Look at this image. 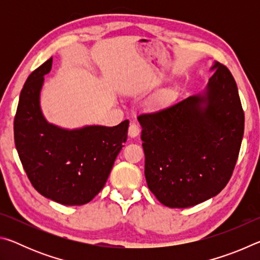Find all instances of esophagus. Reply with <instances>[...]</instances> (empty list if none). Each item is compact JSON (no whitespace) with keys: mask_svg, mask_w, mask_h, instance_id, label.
Listing matches in <instances>:
<instances>
[{"mask_svg":"<svg viewBox=\"0 0 260 260\" xmlns=\"http://www.w3.org/2000/svg\"><path fill=\"white\" fill-rule=\"evenodd\" d=\"M140 134V127L136 124H131L128 128V136L132 139L136 138Z\"/></svg>","mask_w":260,"mask_h":260,"instance_id":"esophagus-1","label":"esophagus"}]
</instances>
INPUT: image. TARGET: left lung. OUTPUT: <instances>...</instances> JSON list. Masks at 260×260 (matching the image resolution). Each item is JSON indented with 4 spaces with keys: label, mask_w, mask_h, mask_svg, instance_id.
Returning a JSON list of instances; mask_svg holds the SVG:
<instances>
[{
    "label": "left lung",
    "mask_w": 260,
    "mask_h": 260,
    "mask_svg": "<svg viewBox=\"0 0 260 260\" xmlns=\"http://www.w3.org/2000/svg\"><path fill=\"white\" fill-rule=\"evenodd\" d=\"M202 93L140 116L150 191L169 208L210 200L230 181L244 132V112L232 73L214 61Z\"/></svg>",
    "instance_id": "8db88e82"
}]
</instances>
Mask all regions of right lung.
Listing matches in <instances>:
<instances>
[{"instance_id": "add662e5", "label": "right lung", "mask_w": 260, "mask_h": 260, "mask_svg": "<svg viewBox=\"0 0 260 260\" xmlns=\"http://www.w3.org/2000/svg\"><path fill=\"white\" fill-rule=\"evenodd\" d=\"M52 58L29 74L20 91L14 133L21 164L33 187L57 203L83 205L102 190L127 140L128 120L113 127L63 128L43 116L40 94Z\"/></svg>"}]
</instances>
